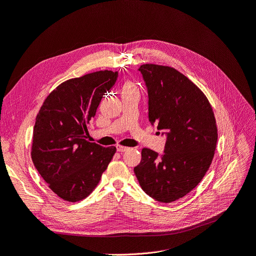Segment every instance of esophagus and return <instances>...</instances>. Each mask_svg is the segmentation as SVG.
Returning <instances> with one entry per match:
<instances>
[{
  "label": "esophagus",
  "mask_w": 256,
  "mask_h": 256,
  "mask_svg": "<svg viewBox=\"0 0 256 256\" xmlns=\"http://www.w3.org/2000/svg\"><path fill=\"white\" fill-rule=\"evenodd\" d=\"M116 148H117V152H119V153H123V152H126V150H128L130 148H126V146H116Z\"/></svg>",
  "instance_id": "obj_1"
}]
</instances>
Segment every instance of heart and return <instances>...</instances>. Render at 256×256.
<instances>
[{"mask_svg": "<svg viewBox=\"0 0 256 256\" xmlns=\"http://www.w3.org/2000/svg\"><path fill=\"white\" fill-rule=\"evenodd\" d=\"M134 88H136L133 84L132 83H130V82H128V83H126L124 85H123V90H134Z\"/></svg>", "mask_w": 256, "mask_h": 256, "instance_id": "obj_1", "label": "heart"}]
</instances>
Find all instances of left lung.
Masks as SVG:
<instances>
[{
    "label": "left lung",
    "mask_w": 256,
    "mask_h": 256,
    "mask_svg": "<svg viewBox=\"0 0 256 256\" xmlns=\"http://www.w3.org/2000/svg\"><path fill=\"white\" fill-rule=\"evenodd\" d=\"M148 96V120L166 136L162 155L141 150L134 168L142 190L168 204L190 193L210 168L217 142L211 104L184 74L170 66L144 64L138 70Z\"/></svg>",
    "instance_id": "left-lung-1"
}]
</instances>
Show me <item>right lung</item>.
I'll return each instance as SVG.
<instances>
[{"label": "right lung", "mask_w": 256, "mask_h": 256, "mask_svg": "<svg viewBox=\"0 0 256 256\" xmlns=\"http://www.w3.org/2000/svg\"><path fill=\"white\" fill-rule=\"evenodd\" d=\"M118 72L100 70L61 83L45 99L36 118L32 159L50 190L64 200L88 197L116 153L86 138V124L96 115Z\"/></svg>", "instance_id": "add662e5"}]
</instances>
